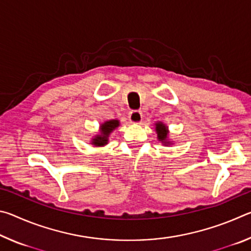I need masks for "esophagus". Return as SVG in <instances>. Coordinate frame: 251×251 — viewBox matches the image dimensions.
Wrapping results in <instances>:
<instances>
[{
  "mask_svg": "<svg viewBox=\"0 0 251 251\" xmlns=\"http://www.w3.org/2000/svg\"><path fill=\"white\" fill-rule=\"evenodd\" d=\"M128 118L131 123L138 124V123H141L143 120V114L142 112H139V110H131L128 115Z\"/></svg>",
  "mask_w": 251,
  "mask_h": 251,
  "instance_id": "34e87169",
  "label": "esophagus"
}]
</instances>
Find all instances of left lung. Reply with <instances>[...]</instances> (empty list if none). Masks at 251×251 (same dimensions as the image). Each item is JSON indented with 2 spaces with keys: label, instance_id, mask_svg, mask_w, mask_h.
Masks as SVG:
<instances>
[{
  "label": "left lung",
  "instance_id": "8db88e82",
  "mask_svg": "<svg viewBox=\"0 0 251 251\" xmlns=\"http://www.w3.org/2000/svg\"><path fill=\"white\" fill-rule=\"evenodd\" d=\"M156 131H157V136H158L159 141L164 142V144H167L166 142L167 134H168L167 127L164 124H161V123H158V124H156Z\"/></svg>",
  "mask_w": 251,
  "mask_h": 251
}]
</instances>
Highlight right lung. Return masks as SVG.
<instances>
[{
	"label": "right lung",
	"mask_w": 251,
	"mask_h": 251,
	"mask_svg": "<svg viewBox=\"0 0 251 251\" xmlns=\"http://www.w3.org/2000/svg\"><path fill=\"white\" fill-rule=\"evenodd\" d=\"M120 125L118 124V121L116 120H113V121H108V122H105L103 125H101V135L96 136V138L93 139V144H94L95 146H103L105 144H107L108 141V136L110 134V131L113 129H115L116 127Z\"/></svg>",
	"instance_id": "right-lung-1"
}]
</instances>
